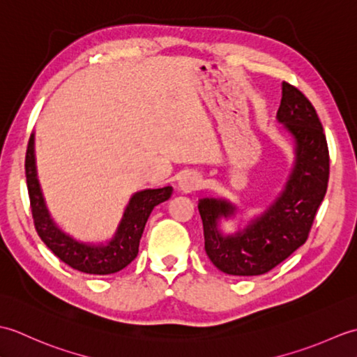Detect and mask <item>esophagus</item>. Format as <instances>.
Here are the masks:
<instances>
[{"label":"esophagus","instance_id":"obj_1","mask_svg":"<svg viewBox=\"0 0 357 357\" xmlns=\"http://www.w3.org/2000/svg\"><path fill=\"white\" fill-rule=\"evenodd\" d=\"M204 187V179L199 173L196 172H187L179 179V190L183 193H192L196 190H201Z\"/></svg>","mask_w":357,"mask_h":357}]
</instances>
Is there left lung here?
Segmentation results:
<instances>
[{
    "label": "left lung",
    "instance_id": "obj_1",
    "mask_svg": "<svg viewBox=\"0 0 357 357\" xmlns=\"http://www.w3.org/2000/svg\"><path fill=\"white\" fill-rule=\"evenodd\" d=\"M278 121L293 136L294 164L275 202L234 234L219 230V221L236 215V206L216 198L198 204L206 253L227 275H264L285 261L307 241L327 193L330 156L324 127L307 96L285 81Z\"/></svg>",
    "mask_w": 357,
    "mask_h": 357
}]
</instances>
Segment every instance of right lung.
<instances>
[{
	"mask_svg": "<svg viewBox=\"0 0 357 357\" xmlns=\"http://www.w3.org/2000/svg\"><path fill=\"white\" fill-rule=\"evenodd\" d=\"M26 179L33 224L41 241L64 264L87 275H112L127 267L138 255L139 241L151 210L169 199L173 193L172 187L136 192L128 201L123 219L107 244H86L58 229L50 218L36 176L33 133L30 135L26 151Z\"/></svg>",
	"mask_w": 357,
	"mask_h": 357,
	"instance_id": "obj_1",
	"label": "right lung"
}]
</instances>
